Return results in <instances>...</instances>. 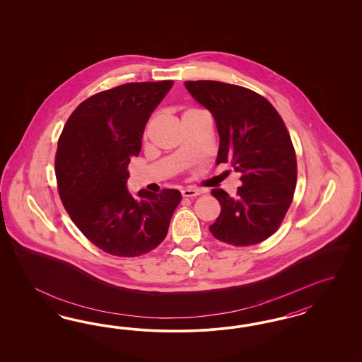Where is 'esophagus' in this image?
Masks as SVG:
<instances>
[{"label": "esophagus", "instance_id": "34e87169", "mask_svg": "<svg viewBox=\"0 0 362 362\" xmlns=\"http://www.w3.org/2000/svg\"><path fill=\"white\" fill-rule=\"evenodd\" d=\"M200 194V191L197 188H185L182 191V197H197Z\"/></svg>", "mask_w": 362, "mask_h": 362}]
</instances>
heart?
Returning <instances> with one entry per match:
<instances>
[{"label":"heart","instance_id":"obj_1","mask_svg":"<svg viewBox=\"0 0 362 362\" xmlns=\"http://www.w3.org/2000/svg\"><path fill=\"white\" fill-rule=\"evenodd\" d=\"M188 111H191V110H188Z\"/></svg>","mask_w":362,"mask_h":362}]
</instances>
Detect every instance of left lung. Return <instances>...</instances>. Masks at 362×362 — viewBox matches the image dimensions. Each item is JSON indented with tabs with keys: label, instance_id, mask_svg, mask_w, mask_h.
<instances>
[{
	"label": "left lung",
	"instance_id": "left-lung-1",
	"mask_svg": "<svg viewBox=\"0 0 362 362\" xmlns=\"http://www.w3.org/2000/svg\"><path fill=\"white\" fill-rule=\"evenodd\" d=\"M187 90L214 115L220 136L216 163L240 173L236 197L215 188L221 212L209 226L218 240L248 247L281 226L296 188L295 147L280 114L250 88L219 81H186Z\"/></svg>",
	"mask_w": 362,
	"mask_h": 362
}]
</instances>
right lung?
I'll list each match as a JSON object with an SVG mask.
<instances>
[{"mask_svg":"<svg viewBox=\"0 0 362 362\" xmlns=\"http://www.w3.org/2000/svg\"><path fill=\"white\" fill-rule=\"evenodd\" d=\"M174 81L132 82L91 95L66 122L55 153L58 194L70 219L103 252L136 257L165 240L182 195L127 191L129 163L138 156L151 112Z\"/></svg>","mask_w":362,"mask_h":362,"instance_id":"add662e5","label":"right lung"}]
</instances>
